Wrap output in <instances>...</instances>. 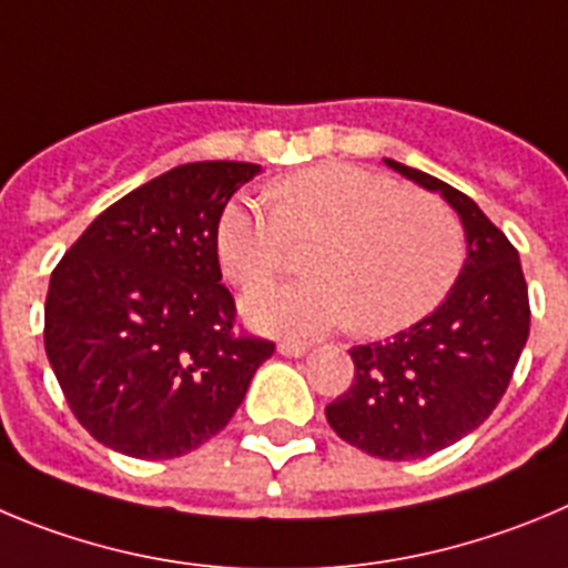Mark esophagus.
Masks as SVG:
<instances>
[{
    "label": "esophagus",
    "mask_w": 568,
    "mask_h": 568,
    "mask_svg": "<svg viewBox=\"0 0 568 568\" xmlns=\"http://www.w3.org/2000/svg\"><path fill=\"white\" fill-rule=\"evenodd\" d=\"M277 351L283 356H303L305 351H308V342H303V339H280Z\"/></svg>",
    "instance_id": "34e87169"
}]
</instances>
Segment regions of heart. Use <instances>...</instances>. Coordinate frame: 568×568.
Segmentation results:
<instances>
[{
	"label": "heart",
	"mask_w": 568,
	"mask_h": 568,
	"mask_svg": "<svg viewBox=\"0 0 568 568\" xmlns=\"http://www.w3.org/2000/svg\"><path fill=\"white\" fill-rule=\"evenodd\" d=\"M311 278L248 291V320L277 334H320L351 325L390 336L442 305L464 265V226L436 195L351 163H320L274 186V203H226L217 221V260L234 285L282 271L294 242Z\"/></svg>",
	"instance_id": "obj_1"
}]
</instances>
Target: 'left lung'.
<instances>
[{
	"label": "left lung",
	"instance_id": "1",
	"mask_svg": "<svg viewBox=\"0 0 568 568\" xmlns=\"http://www.w3.org/2000/svg\"><path fill=\"white\" fill-rule=\"evenodd\" d=\"M462 214L467 263L430 316L387 342L351 347L354 382L325 416L342 442L385 462L433 456L473 433L507 393L529 336L518 248L464 192L387 161Z\"/></svg>",
	"mask_w": 568,
	"mask_h": 568
}]
</instances>
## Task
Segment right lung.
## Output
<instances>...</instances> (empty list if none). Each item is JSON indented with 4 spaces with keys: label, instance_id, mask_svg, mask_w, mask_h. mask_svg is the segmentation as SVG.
<instances>
[{
    "label": "right lung",
    "instance_id": "1",
    "mask_svg": "<svg viewBox=\"0 0 568 568\" xmlns=\"http://www.w3.org/2000/svg\"><path fill=\"white\" fill-rule=\"evenodd\" d=\"M257 163L197 161L152 178L84 229L50 274L44 351L70 410L132 458L217 436L274 342L234 328L217 221Z\"/></svg>",
    "mask_w": 568,
    "mask_h": 568
}]
</instances>
